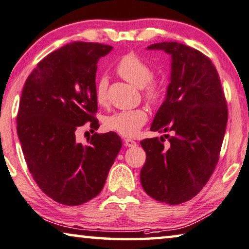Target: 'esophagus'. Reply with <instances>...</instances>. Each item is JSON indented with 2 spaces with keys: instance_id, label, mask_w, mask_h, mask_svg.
I'll return each instance as SVG.
<instances>
[{
  "instance_id": "1",
  "label": "esophagus",
  "mask_w": 249,
  "mask_h": 249,
  "mask_svg": "<svg viewBox=\"0 0 249 249\" xmlns=\"http://www.w3.org/2000/svg\"><path fill=\"white\" fill-rule=\"evenodd\" d=\"M124 143H125V146H128V147H135L136 146L135 141H133L131 139H125Z\"/></svg>"
}]
</instances>
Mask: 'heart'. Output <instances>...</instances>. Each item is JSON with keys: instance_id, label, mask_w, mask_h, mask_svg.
<instances>
[{"instance_id": "obj_1", "label": "heart", "mask_w": 249, "mask_h": 249, "mask_svg": "<svg viewBox=\"0 0 249 249\" xmlns=\"http://www.w3.org/2000/svg\"><path fill=\"white\" fill-rule=\"evenodd\" d=\"M116 72L128 83L142 87V96L147 104L157 105L161 102L164 88L160 79L153 77V69L145 60L135 53L122 55L116 64ZM95 99L98 105L105 106L108 102V81L99 78L95 86ZM147 113L143 108L114 113L104 118V126L122 136H134L146 123Z\"/></svg>"}]
</instances>
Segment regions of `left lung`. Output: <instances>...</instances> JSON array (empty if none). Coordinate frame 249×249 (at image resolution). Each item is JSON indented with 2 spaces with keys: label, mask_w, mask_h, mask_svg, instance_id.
I'll list each match as a JSON object with an SVG mask.
<instances>
[{
  "label": "left lung",
  "mask_w": 249,
  "mask_h": 249,
  "mask_svg": "<svg viewBox=\"0 0 249 249\" xmlns=\"http://www.w3.org/2000/svg\"><path fill=\"white\" fill-rule=\"evenodd\" d=\"M172 57L166 99L151 131L172 135L141 141L146 152L141 170L144 191L158 201L180 205L201 191L214 171L228 120L216 67L199 50L178 42L151 44Z\"/></svg>",
  "instance_id": "obj_1"
}]
</instances>
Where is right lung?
Instances as JSON below:
<instances>
[{
	"label": "right lung",
	"instance_id": "obj_1",
	"mask_svg": "<svg viewBox=\"0 0 249 249\" xmlns=\"http://www.w3.org/2000/svg\"><path fill=\"white\" fill-rule=\"evenodd\" d=\"M112 46L75 41L39 62L22 90L17 116L18 135L30 173L48 196L61 205L79 206L104 188L122 147L116 133H94L87 144L76 132L95 114L97 62Z\"/></svg>",
	"mask_w": 249,
	"mask_h": 249
}]
</instances>
